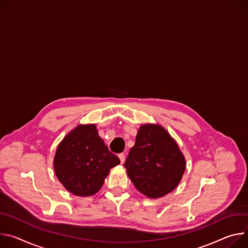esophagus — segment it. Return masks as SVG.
<instances>
[{
  "mask_svg": "<svg viewBox=\"0 0 248 248\" xmlns=\"http://www.w3.org/2000/svg\"><path fill=\"white\" fill-rule=\"evenodd\" d=\"M118 156H119V158H120L121 163H123V162L125 161V154H123V153H122V154H120Z\"/></svg>",
  "mask_w": 248,
  "mask_h": 248,
  "instance_id": "obj_1",
  "label": "esophagus"
}]
</instances>
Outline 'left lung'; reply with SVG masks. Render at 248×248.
<instances>
[{
	"label": "left lung",
	"mask_w": 248,
	"mask_h": 248,
	"mask_svg": "<svg viewBox=\"0 0 248 248\" xmlns=\"http://www.w3.org/2000/svg\"><path fill=\"white\" fill-rule=\"evenodd\" d=\"M128 176L141 193L159 198L176 188L185 159L176 142L159 125H142L124 163Z\"/></svg>",
	"instance_id": "obj_1"
}]
</instances>
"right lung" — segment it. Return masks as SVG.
Segmentation results:
<instances>
[{"label": "right lung", "mask_w": 248, "mask_h": 248, "mask_svg": "<svg viewBox=\"0 0 248 248\" xmlns=\"http://www.w3.org/2000/svg\"><path fill=\"white\" fill-rule=\"evenodd\" d=\"M120 159L108 150L95 125H79L58 146L54 170L60 182L77 196H92L99 191L110 169Z\"/></svg>", "instance_id": "1"}]
</instances>
